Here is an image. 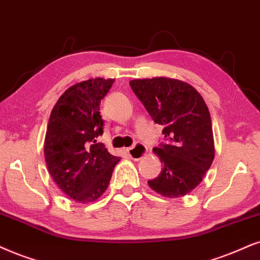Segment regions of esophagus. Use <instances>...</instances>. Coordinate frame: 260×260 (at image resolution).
<instances>
[{"mask_svg": "<svg viewBox=\"0 0 260 260\" xmlns=\"http://www.w3.org/2000/svg\"><path fill=\"white\" fill-rule=\"evenodd\" d=\"M126 152L132 159L139 160L147 153V149L144 145H141V144H137V145L126 149Z\"/></svg>", "mask_w": 260, "mask_h": 260, "instance_id": "esophagus-1", "label": "esophagus"}]
</instances>
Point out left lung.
<instances>
[{
  "instance_id": "obj_1",
  "label": "left lung",
  "mask_w": 260,
  "mask_h": 260,
  "mask_svg": "<svg viewBox=\"0 0 260 260\" xmlns=\"http://www.w3.org/2000/svg\"><path fill=\"white\" fill-rule=\"evenodd\" d=\"M131 87L156 123L162 124L167 144L154 147L163 169L147 181L166 198H180L203 181L215 157L208 106L192 85L173 78L134 79Z\"/></svg>"
}]
</instances>
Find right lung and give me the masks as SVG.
Segmentation results:
<instances>
[{"label": "right lung", "mask_w": 260, "mask_h": 260, "mask_svg": "<svg viewBox=\"0 0 260 260\" xmlns=\"http://www.w3.org/2000/svg\"><path fill=\"white\" fill-rule=\"evenodd\" d=\"M114 81L94 78L73 85L62 93L50 114L44 140L45 163L58 188L77 203L100 198L121 159L96 140L103 134L101 101Z\"/></svg>", "instance_id": "1"}]
</instances>
